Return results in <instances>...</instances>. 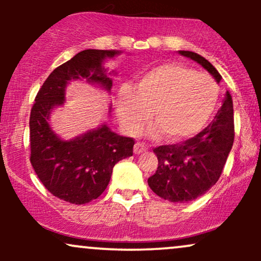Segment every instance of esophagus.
I'll return each instance as SVG.
<instances>
[{"label": "esophagus", "instance_id": "1", "mask_svg": "<svg viewBox=\"0 0 261 261\" xmlns=\"http://www.w3.org/2000/svg\"><path fill=\"white\" fill-rule=\"evenodd\" d=\"M147 149H148L147 146H146L145 143H142V142L135 143V146H134L135 154H140V153H142V152H146Z\"/></svg>", "mask_w": 261, "mask_h": 261}]
</instances>
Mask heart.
<instances>
[{
  "mask_svg": "<svg viewBox=\"0 0 261 261\" xmlns=\"http://www.w3.org/2000/svg\"><path fill=\"white\" fill-rule=\"evenodd\" d=\"M218 98L220 88L210 74L170 62L139 76L135 92L122 88L118 113L125 128L135 135L149 121L153 110L155 133L163 131L169 141H181L202 130Z\"/></svg>",
  "mask_w": 261,
  "mask_h": 261,
  "instance_id": "obj_1",
  "label": "heart"
}]
</instances>
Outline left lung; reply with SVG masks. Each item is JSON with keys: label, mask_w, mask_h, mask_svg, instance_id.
<instances>
[{"label": "left lung", "mask_w": 261, "mask_h": 261, "mask_svg": "<svg viewBox=\"0 0 261 261\" xmlns=\"http://www.w3.org/2000/svg\"><path fill=\"white\" fill-rule=\"evenodd\" d=\"M208 71L217 82L221 74L205 58L193 51H179ZM234 141L233 101L226 93L222 107L201 133L181 143L153 148L158 167L148 178L153 193L170 202L193 201L220 179Z\"/></svg>", "instance_id": "8db88e82"}]
</instances>
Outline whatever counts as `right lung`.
I'll list each match as a JSON object with an SVG mask.
<instances>
[{"mask_svg":"<svg viewBox=\"0 0 261 261\" xmlns=\"http://www.w3.org/2000/svg\"><path fill=\"white\" fill-rule=\"evenodd\" d=\"M115 50H83L56 67L39 89L31 110L29 139L31 163L39 180L54 196L83 205L98 199L106 190L113 168L133 155L135 140L110 130L106 124L74 140L64 141L54 134L49 115L65 100L68 81L83 79L110 91L103 60L114 58Z\"/></svg>","mask_w":261,"mask_h":261,"instance_id":"right-lung-1","label":"right lung"}]
</instances>
